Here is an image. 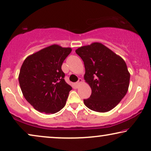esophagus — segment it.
Returning <instances> with one entry per match:
<instances>
[{
    "label": "esophagus",
    "instance_id": "34e87169",
    "mask_svg": "<svg viewBox=\"0 0 151 151\" xmlns=\"http://www.w3.org/2000/svg\"><path fill=\"white\" fill-rule=\"evenodd\" d=\"M82 82V80L81 79V78H79V79H78V81L76 83V86H79V84L81 83Z\"/></svg>",
    "mask_w": 151,
    "mask_h": 151
}]
</instances>
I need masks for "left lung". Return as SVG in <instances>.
Wrapping results in <instances>:
<instances>
[{"label":"left lung","mask_w":151,"mask_h":151,"mask_svg":"<svg viewBox=\"0 0 151 151\" xmlns=\"http://www.w3.org/2000/svg\"><path fill=\"white\" fill-rule=\"evenodd\" d=\"M76 52L84 62V78L92 91L84 104L96 112L111 111L129 88L130 73L125 61L100 42L79 47Z\"/></svg>","instance_id":"8db88e82"}]
</instances>
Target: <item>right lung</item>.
Listing matches in <instances>:
<instances>
[{
    "label": "right lung",
    "mask_w": 151,
    "mask_h": 151,
    "mask_svg": "<svg viewBox=\"0 0 151 151\" xmlns=\"http://www.w3.org/2000/svg\"><path fill=\"white\" fill-rule=\"evenodd\" d=\"M71 49L53 45L29 55L18 80L26 100L40 113L53 114L65 106L72 87L65 80L62 65Z\"/></svg>",
    "instance_id": "1"
}]
</instances>
